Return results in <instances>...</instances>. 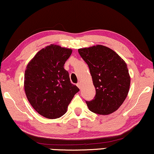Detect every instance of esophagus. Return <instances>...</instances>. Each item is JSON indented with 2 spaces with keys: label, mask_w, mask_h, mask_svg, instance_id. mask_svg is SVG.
I'll return each instance as SVG.
<instances>
[{
  "label": "esophagus",
  "mask_w": 154,
  "mask_h": 154,
  "mask_svg": "<svg viewBox=\"0 0 154 154\" xmlns=\"http://www.w3.org/2000/svg\"><path fill=\"white\" fill-rule=\"evenodd\" d=\"M77 86L81 89V83H77Z\"/></svg>",
  "instance_id": "1"
}]
</instances>
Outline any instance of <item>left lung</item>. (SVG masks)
Here are the masks:
<instances>
[{
	"instance_id": "1",
	"label": "left lung",
	"mask_w": 154,
	"mask_h": 154,
	"mask_svg": "<svg viewBox=\"0 0 154 154\" xmlns=\"http://www.w3.org/2000/svg\"><path fill=\"white\" fill-rule=\"evenodd\" d=\"M88 64L96 96L86 100L88 109L100 115H109L122 105L129 91L131 78L126 62L115 51L101 45L79 48Z\"/></svg>"
}]
</instances>
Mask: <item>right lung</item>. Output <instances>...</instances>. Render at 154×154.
I'll return each mask as SVG.
<instances>
[{"instance_id": "add662e5", "label": "right lung", "mask_w": 154, "mask_h": 154, "mask_svg": "<svg viewBox=\"0 0 154 154\" xmlns=\"http://www.w3.org/2000/svg\"><path fill=\"white\" fill-rule=\"evenodd\" d=\"M71 54V49L51 44L39 51L26 66V95L33 109L47 119L65 114L74 95L79 91L64 69Z\"/></svg>"}]
</instances>
